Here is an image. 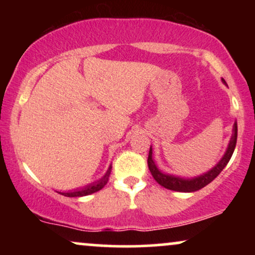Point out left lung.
Instances as JSON below:
<instances>
[{"label":"left lung","instance_id":"1","mask_svg":"<svg viewBox=\"0 0 255 255\" xmlns=\"http://www.w3.org/2000/svg\"><path fill=\"white\" fill-rule=\"evenodd\" d=\"M222 83L227 85L224 79H222ZM228 86V85H227ZM236 140H238V122L235 121V124L233 126V134H231L230 141L228 144L227 151L223 154V157L221 158V160L213 166L212 169H210L209 171L204 172V174L199 175V176L191 177V178H184L180 176H175V175L166 174V172L160 171L158 169L156 162L153 160V152H152V146L150 147V152H148V158H147V164L148 169H150L152 176L154 180L157 181L160 186H163L166 189H170V191L175 192H183V193H192L197 192L199 189H201L203 187L207 186L210 182H212L216 177L221 174V171L227 166L229 163L231 156H233L234 150H235L236 146Z\"/></svg>","mask_w":255,"mask_h":255}]
</instances>
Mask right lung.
<instances>
[{"instance_id": "right-lung-1", "label": "right lung", "mask_w": 255, "mask_h": 255, "mask_svg": "<svg viewBox=\"0 0 255 255\" xmlns=\"http://www.w3.org/2000/svg\"><path fill=\"white\" fill-rule=\"evenodd\" d=\"M110 172H111V165L108 168V170H107V172H105L104 176L102 178H99V180L96 181V182L89 183L87 186L81 187V188H75V189H72V191H68V192H57V193L64 195V197H69V198L85 197V195H90V194H92V193L101 191L105 184L108 183V180H109V176H110Z\"/></svg>"}]
</instances>
